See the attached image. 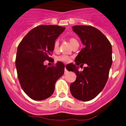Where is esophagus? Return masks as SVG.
<instances>
[{
  "mask_svg": "<svg viewBox=\"0 0 126 126\" xmlns=\"http://www.w3.org/2000/svg\"><path fill=\"white\" fill-rule=\"evenodd\" d=\"M64 71H65V73H67V69H66V68H65V70H64Z\"/></svg>",
  "mask_w": 126,
  "mask_h": 126,
  "instance_id": "obj_1",
  "label": "esophagus"
}]
</instances>
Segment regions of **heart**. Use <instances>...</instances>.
I'll list each match as a JSON object with an SVG mask.
<instances>
[{
	"label": "heart",
	"instance_id": "b5f03b06",
	"mask_svg": "<svg viewBox=\"0 0 126 126\" xmlns=\"http://www.w3.org/2000/svg\"><path fill=\"white\" fill-rule=\"evenodd\" d=\"M68 40H69V42H70V45L72 46V47H73V46H74L76 43H78L77 40H76V39H75L74 38H70ZM59 40H56L55 41L54 43H53V50H54L55 51H58L59 49ZM58 59L59 61H63V63H69V62L70 61V58L66 55L60 56L58 58Z\"/></svg>",
	"mask_w": 126,
	"mask_h": 126
}]
</instances>
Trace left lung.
Wrapping results in <instances>:
<instances>
[{"label": "left lung", "instance_id": "left-lung-1", "mask_svg": "<svg viewBox=\"0 0 126 126\" xmlns=\"http://www.w3.org/2000/svg\"><path fill=\"white\" fill-rule=\"evenodd\" d=\"M73 30L78 35L84 47L75 59L70 71L77 76L70 84L71 94L77 99H93L105 87L112 65V46L106 36L98 29L90 25H76ZM86 64L82 72L78 65ZM77 65V66H76Z\"/></svg>", "mask_w": 126, "mask_h": 126}]
</instances>
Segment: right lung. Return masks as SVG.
Here are the masks:
<instances>
[{
	"label": "right lung",
	"instance_id": "add662e5",
	"mask_svg": "<svg viewBox=\"0 0 126 126\" xmlns=\"http://www.w3.org/2000/svg\"><path fill=\"white\" fill-rule=\"evenodd\" d=\"M65 28L42 25L30 31L18 46L15 65L21 88L32 99L42 101L50 97L56 81L64 73L65 65H44L53 50V43Z\"/></svg>",
	"mask_w": 126,
	"mask_h": 126
}]
</instances>
